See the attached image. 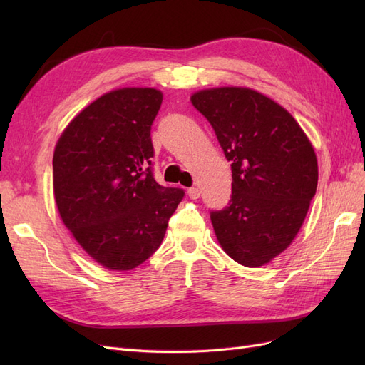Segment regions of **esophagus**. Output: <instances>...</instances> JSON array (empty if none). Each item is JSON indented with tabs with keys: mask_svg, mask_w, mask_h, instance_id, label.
<instances>
[{
	"mask_svg": "<svg viewBox=\"0 0 365 365\" xmlns=\"http://www.w3.org/2000/svg\"><path fill=\"white\" fill-rule=\"evenodd\" d=\"M187 195L190 196V200H197V197H200V189H197V187H190L189 190H187Z\"/></svg>",
	"mask_w": 365,
	"mask_h": 365,
	"instance_id": "obj_1",
	"label": "esophagus"
}]
</instances>
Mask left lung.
Masks as SVG:
<instances>
[{
  "instance_id": "1",
  "label": "left lung",
  "mask_w": 365,
  "mask_h": 365,
  "mask_svg": "<svg viewBox=\"0 0 365 365\" xmlns=\"http://www.w3.org/2000/svg\"><path fill=\"white\" fill-rule=\"evenodd\" d=\"M193 106L215 129L231 161V200L210 213L220 247L257 268L291 245L317 192L318 164L295 118L250 88L197 91Z\"/></svg>"
}]
</instances>
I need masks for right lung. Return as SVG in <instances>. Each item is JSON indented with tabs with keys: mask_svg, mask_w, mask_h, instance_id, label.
Instances as JSON below:
<instances>
[{
	"mask_svg": "<svg viewBox=\"0 0 365 365\" xmlns=\"http://www.w3.org/2000/svg\"><path fill=\"white\" fill-rule=\"evenodd\" d=\"M161 102L155 88L106 93L71 120L54 149L62 222L108 269L129 271L149 259L184 197L152 173L150 128Z\"/></svg>",
	"mask_w": 365,
	"mask_h": 365,
	"instance_id": "obj_1",
	"label": "right lung"
}]
</instances>
